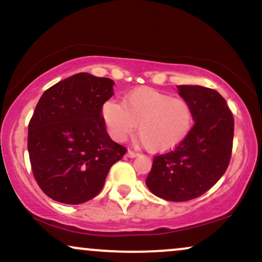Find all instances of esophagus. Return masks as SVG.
Returning a JSON list of instances; mask_svg holds the SVG:
<instances>
[{
  "instance_id": "esophagus-1",
  "label": "esophagus",
  "mask_w": 262,
  "mask_h": 262,
  "mask_svg": "<svg viewBox=\"0 0 262 262\" xmlns=\"http://www.w3.org/2000/svg\"><path fill=\"white\" fill-rule=\"evenodd\" d=\"M126 155H127L128 158H136V157L140 156V153H138V152H135V150H132V149H128V150H127V153H126Z\"/></svg>"
}]
</instances>
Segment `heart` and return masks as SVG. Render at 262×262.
Returning a JSON list of instances; mask_svg holds the SVG:
<instances>
[{
  "label": "heart",
  "instance_id": "b5f03b06",
  "mask_svg": "<svg viewBox=\"0 0 262 262\" xmlns=\"http://www.w3.org/2000/svg\"><path fill=\"white\" fill-rule=\"evenodd\" d=\"M101 118L113 140L122 142L136 130L146 148L168 152L185 141L193 126L191 104L184 98L149 87L136 88L125 97L124 104L107 100Z\"/></svg>",
  "mask_w": 262,
  "mask_h": 262
}]
</instances>
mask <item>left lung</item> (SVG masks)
Instances as JSON below:
<instances>
[{
    "label": "left lung",
    "instance_id": "1",
    "mask_svg": "<svg viewBox=\"0 0 262 262\" xmlns=\"http://www.w3.org/2000/svg\"><path fill=\"white\" fill-rule=\"evenodd\" d=\"M191 104L195 125L183 143L153 157L146 184L158 198L183 202L204 195L222 178L233 149L234 119L217 91L201 85H178Z\"/></svg>",
    "mask_w": 262,
    "mask_h": 262
}]
</instances>
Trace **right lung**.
Masks as SVG:
<instances>
[{"label": "right lung", "mask_w": 262, "mask_h": 262, "mask_svg": "<svg viewBox=\"0 0 262 262\" xmlns=\"http://www.w3.org/2000/svg\"><path fill=\"white\" fill-rule=\"evenodd\" d=\"M114 81L77 73L42 93L28 125L33 175L49 198L67 205L92 200L126 149L107 135L101 107Z\"/></svg>", "instance_id": "add662e5"}]
</instances>
